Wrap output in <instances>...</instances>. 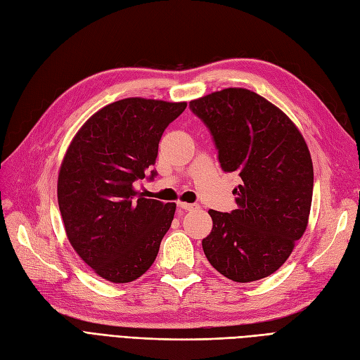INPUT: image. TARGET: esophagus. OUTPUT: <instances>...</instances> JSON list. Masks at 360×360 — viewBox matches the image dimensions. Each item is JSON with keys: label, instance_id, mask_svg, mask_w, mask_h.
I'll use <instances>...</instances> for the list:
<instances>
[{"label": "esophagus", "instance_id": "34e87169", "mask_svg": "<svg viewBox=\"0 0 360 360\" xmlns=\"http://www.w3.org/2000/svg\"><path fill=\"white\" fill-rule=\"evenodd\" d=\"M177 205L181 208V210H186V212H192V210H196L198 208V204H189V202H177Z\"/></svg>", "mask_w": 360, "mask_h": 360}]
</instances>
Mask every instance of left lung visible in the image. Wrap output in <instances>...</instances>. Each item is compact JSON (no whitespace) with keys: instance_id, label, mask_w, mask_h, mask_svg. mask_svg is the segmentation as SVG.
Returning <instances> with one entry per match:
<instances>
[{"instance_id":"left-lung-1","label":"left lung","mask_w":360,"mask_h":360,"mask_svg":"<svg viewBox=\"0 0 360 360\" xmlns=\"http://www.w3.org/2000/svg\"><path fill=\"white\" fill-rule=\"evenodd\" d=\"M213 135L219 162L243 183L238 208L210 210L213 229L202 240L208 262L226 278L249 283L276 272L308 225L313 160L295 123L264 96L228 88L189 103Z\"/></svg>"}]
</instances>
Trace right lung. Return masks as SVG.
I'll use <instances>...</instances> for the list:
<instances>
[{
    "label": "right lung",
    "instance_id": "right-lung-1",
    "mask_svg": "<svg viewBox=\"0 0 360 360\" xmlns=\"http://www.w3.org/2000/svg\"><path fill=\"white\" fill-rule=\"evenodd\" d=\"M186 105L139 96L111 103L84 122L62 159L58 204L67 238L107 281L141 277L174 219V202L148 200L134 184L155 165L164 131Z\"/></svg>",
    "mask_w": 360,
    "mask_h": 360
}]
</instances>
